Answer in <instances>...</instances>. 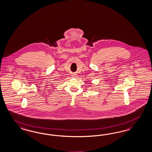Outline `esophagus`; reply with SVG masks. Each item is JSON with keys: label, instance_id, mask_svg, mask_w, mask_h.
Masks as SVG:
<instances>
[{"label": "esophagus", "instance_id": "esophagus-1", "mask_svg": "<svg viewBox=\"0 0 152 152\" xmlns=\"http://www.w3.org/2000/svg\"><path fill=\"white\" fill-rule=\"evenodd\" d=\"M72 76H73V77H76V75H75V74H73V75H72Z\"/></svg>", "mask_w": 152, "mask_h": 152}]
</instances>
